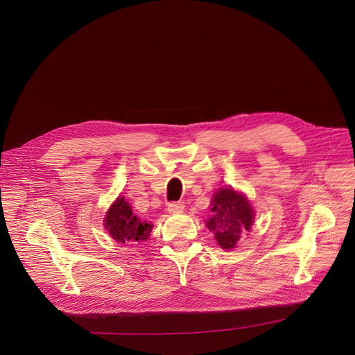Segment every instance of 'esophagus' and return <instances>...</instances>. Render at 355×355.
Masks as SVG:
<instances>
[{"instance_id":"34e87169","label":"esophagus","mask_w":355,"mask_h":355,"mask_svg":"<svg viewBox=\"0 0 355 355\" xmlns=\"http://www.w3.org/2000/svg\"><path fill=\"white\" fill-rule=\"evenodd\" d=\"M185 208L184 202H171V204H168V212L170 214H180L182 212Z\"/></svg>"}]
</instances>
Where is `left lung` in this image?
Instances as JSON below:
<instances>
[{
    "mask_svg": "<svg viewBox=\"0 0 355 355\" xmlns=\"http://www.w3.org/2000/svg\"><path fill=\"white\" fill-rule=\"evenodd\" d=\"M211 205L212 216L207 220L208 229L215 232V239L222 248H234L254 222V211L250 202L243 193L227 187L214 193Z\"/></svg>",
    "mask_w": 355,
    "mask_h": 355,
    "instance_id": "obj_1",
    "label": "left lung"
}]
</instances>
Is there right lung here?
I'll return each mask as SVG.
<instances>
[{"label": "right lung", "instance_id": "obj_1", "mask_svg": "<svg viewBox=\"0 0 355 355\" xmlns=\"http://www.w3.org/2000/svg\"><path fill=\"white\" fill-rule=\"evenodd\" d=\"M104 226L114 240L119 244H133L146 241L153 225L141 222L133 214L129 202L123 196H118L107 212Z\"/></svg>", "mask_w": 355, "mask_h": 355}]
</instances>
